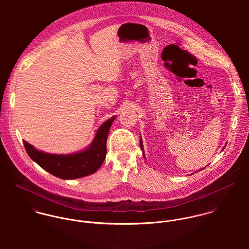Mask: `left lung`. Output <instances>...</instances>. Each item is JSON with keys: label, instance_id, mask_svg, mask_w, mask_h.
<instances>
[{"label": "left lung", "instance_id": "obj_1", "mask_svg": "<svg viewBox=\"0 0 249 249\" xmlns=\"http://www.w3.org/2000/svg\"><path fill=\"white\" fill-rule=\"evenodd\" d=\"M140 145H141V149H142V154H143V156H144V152H143V147H142V138H140ZM200 171H201V170H200Z\"/></svg>", "mask_w": 249, "mask_h": 249}]
</instances>
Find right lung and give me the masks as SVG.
Wrapping results in <instances>:
<instances>
[{"label":"right lung","instance_id":"obj_1","mask_svg":"<svg viewBox=\"0 0 249 249\" xmlns=\"http://www.w3.org/2000/svg\"><path fill=\"white\" fill-rule=\"evenodd\" d=\"M115 116L107 120L98 129L93 142L84 150L71 154H52L36 149L24 141L29 156L42 169L61 179H76L96 173L107 156V136Z\"/></svg>","mask_w":249,"mask_h":249}]
</instances>
